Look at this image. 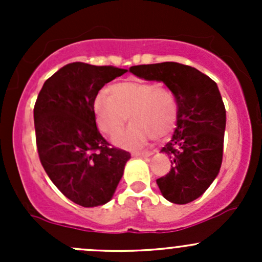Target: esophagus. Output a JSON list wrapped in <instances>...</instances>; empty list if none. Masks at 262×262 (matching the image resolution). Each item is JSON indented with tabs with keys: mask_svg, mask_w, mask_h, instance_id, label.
Returning a JSON list of instances; mask_svg holds the SVG:
<instances>
[{
	"mask_svg": "<svg viewBox=\"0 0 262 262\" xmlns=\"http://www.w3.org/2000/svg\"><path fill=\"white\" fill-rule=\"evenodd\" d=\"M132 155L134 157H149V156L155 155V152H152V150H144V152H133Z\"/></svg>",
	"mask_w": 262,
	"mask_h": 262,
	"instance_id": "obj_1",
	"label": "esophagus"
}]
</instances>
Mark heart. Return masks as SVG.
Returning a JSON list of instances; mask_svg holds the SVG:
<instances>
[{
    "mask_svg": "<svg viewBox=\"0 0 262 262\" xmlns=\"http://www.w3.org/2000/svg\"><path fill=\"white\" fill-rule=\"evenodd\" d=\"M107 94L97 95L94 101V118L100 132L114 137L123 130L126 116L132 121L128 130L114 138L116 147L137 149L172 132L178 102L170 90L152 82L125 80L112 84Z\"/></svg>",
    "mask_w": 262,
    "mask_h": 262,
    "instance_id": "1",
    "label": "heart"
}]
</instances>
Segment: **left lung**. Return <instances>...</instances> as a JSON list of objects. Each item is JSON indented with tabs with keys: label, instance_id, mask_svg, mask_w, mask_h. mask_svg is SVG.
<instances>
[{
	"label": "left lung",
	"instance_id": "left-lung-1",
	"mask_svg": "<svg viewBox=\"0 0 262 262\" xmlns=\"http://www.w3.org/2000/svg\"><path fill=\"white\" fill-rule=\"evenodd\" d=\"M129 72L146 81L163 82L175 95L176 129L161 149L171 158V170L157 179V185L168 202H194L221 170L226 109L218 86L196 68L175 62L133 66Z\"/></svg>",
	"mask_w": 262,
	"mask_h": 262
}]
</instances>
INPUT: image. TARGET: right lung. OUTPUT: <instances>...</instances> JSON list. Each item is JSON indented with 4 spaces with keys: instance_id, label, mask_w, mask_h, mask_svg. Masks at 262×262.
I'll list each match as a JSON object with an SVG mask.
<instances>
[{
    "instance_id": "1",
    "label": "right lung",
    "mask_w": 262,
    "mask_h": 262,
    "mask_svg": "<svg viewBox=\"0 0 262 262\" xmlns=\"http://www.w3.org/2000/svg\"><path fill=\"white\" fill-rule=\"evenodd\" d=\"M126 70L75 62L44 82L34 106L36 146L47 175L84 208L113 199L130 153L110 147L94 118V101Z\"/></svg>"
}]
</instances>
